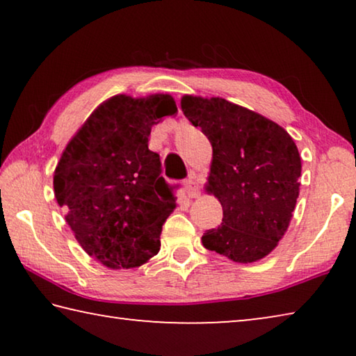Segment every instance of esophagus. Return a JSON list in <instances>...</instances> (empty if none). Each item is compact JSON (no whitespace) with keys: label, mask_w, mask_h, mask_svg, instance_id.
<instances>
[{"label":"esophagus","mask_w":356,"mask_h":356,"mask_svg":"<svg viewBox=\"0 0 356 356\" xmlns=\"http://www.w3.org/2000/svg\"><path fill=\"white\" fill-rule=\"evenodd\" d=\"M185 191L188 197H197L200 196V185H197L196 179L195 177H190L188 180L185 182Z\"/></svg>","instance_id":"1"}]
</instances>
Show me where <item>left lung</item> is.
Here are the masks:
<instances>
[{"instance_id": "obj_1", "label": "left lung", "mask_w": 356, "mask_h": 356, "mask_svg": "<svg viewBox=\"0 0 356 356\" xmlns=\"http://www.w3.org/2000/svg\"><path fill=\"white\" fill-rule=\"evenodd\" d=\"M180 106L212 144L206 191L220 201L222 222L204 234V248L238 264L261 261L291 225L301 176L297 144L281 125L226 99L184 95Z\"/></svg>"}]
</instances>
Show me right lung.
I'll return each mask as SVG.
<instances>
[{
    "instance_id": "right-lung-1",
    "label": "right lung",
    "mask_w": 356,
    "mask_h": 356,
    "mask_svg": "<svg viewBox=\"0 0 356 356\" xmlns=\"http://www.w3.org/2000/svg\"><path fill=\"white\" fill-rule=\"evenodd\" d=\"M177 111L170 94L113 95L91 113L63 150L53 188L65 222L89 256L135 268L160 251L161 226L176 200L149 150L152 125Z\"/></svg>"
}]
</instances>
